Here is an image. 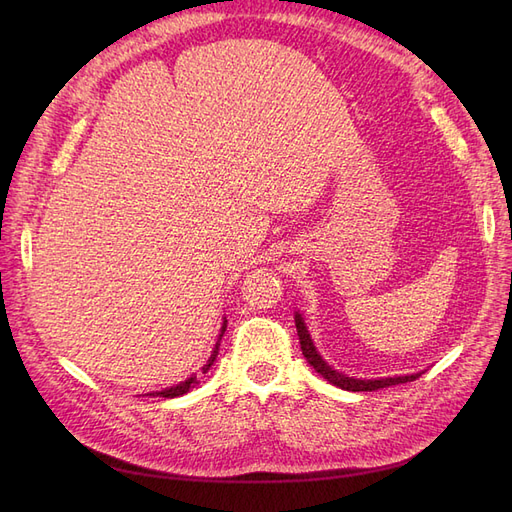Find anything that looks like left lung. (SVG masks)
<instances>
[{
	"label": "left lung",
	"mask_w": 512,
	"mask_h": 512,
	"mask_svg": "<svg viewBox=\"0 0 512 512\" xmlns=\"http://www.w3.org/2000/svg\"><path fill=\"white\" fill-rule=\"evenodd\" d=\"M294 322H297V333H299V342H301V350L303 356L307 359V363L312 365L322 378H327L331 384L339 386L344 391H378V389H386V386H395V384H404V382H412L418 378V374L414 376H397V378H380V380H356V378H348L339 371L331 369L327 363L320 359V354L316 352L312 339H309V333L303 324V318L297 314L294 316Z\"/></svg>",
	"instance_id": "8db88e82"
}]
</instances>
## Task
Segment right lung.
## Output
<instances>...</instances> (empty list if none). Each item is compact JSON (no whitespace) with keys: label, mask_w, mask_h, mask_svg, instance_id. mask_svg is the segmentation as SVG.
Segmentation results:
<instances>
[{"label":"right lung","mask_w":512,"mask_h":512,"mask_svg":"<svg viewBox=\"0 0 512 512\" xmlns=\"http://www.w3.org/2000/svg\"><path fill=\"white\" fill-rule=\"evenodd\" d=\"M224 331H226V320H224V327H222V333H220V339H222V335H224ZM218 350H220V342L215 344V350H213V354L209 356V361H207V365L203 367V374H207L209 371V367L213 365V361H215V356H218ZM196 384V378H188L185 382H181V384H177V386H170V389H164V391H158L156 395H160V397H179V395H185L188 393L192 386ZM149 395H153V393H149Z\"/></svg>","instance_id":"1"}]
</instances>
